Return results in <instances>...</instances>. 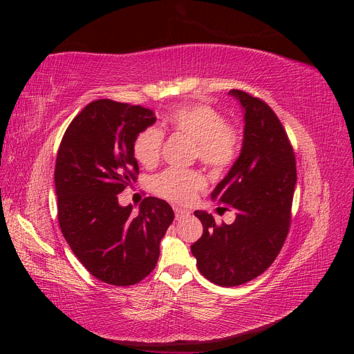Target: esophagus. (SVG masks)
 <instances>
[{"instance_id":"obj_1","label":"esophagus","mask_w":354,"mask_h":354,"mask_svg":"<svg viewBox=\"0 0 354 354\" xmlns=\"http://www.w3.org/2000/svg\"><path fill=\"white\" fill-rule=\"evenodd\" d=\"M174 212H176V220H181V218H185V217L189 216V211L187 209L178 208V207L174 208Z\"/></svg>"}]
</instances>
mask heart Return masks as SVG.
I'll list each match as a JSON object with an SVG mask.
<instances>
[{
    "label": "heart",
    "instance_id": "b5f03b06",
    "mask_svg": "<svg viewBox=\"0 0 354 354\" xmlns=\"http://www.w3.org/2000/svg\"><path fill=\"white\" fill-rule=\"evenodd\" d=\"M164 131L181 134L194 140V155L216 171L227 168L239 149V134L224 121L223 115L209 104L192 103L169 109L164 116ZM164 134L156 127H147L134 137V158L146 168L158 164ZM205 186V178L196 169L168 168L153 180L159 196L171 202L187 203Z\"/></svg>",
    "mask_w": 354,
    "mask_h": 354
}]
</instances>
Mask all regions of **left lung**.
<instances>
[{
    "instance_id": "8db88e82",
    "label": "left lung",
    "mask_w": 354,
    "mask_h": 354,
    "mask_svg": "<svg viewBox=\"0 0 354 354\" xmlns=\"http://www.w3.org/2000/svg\"><path fill=\"white\" fill-rule=\"evenodd\" d=\"M229 94L242 106L243 142L239 158L211 198L223 209H236V218L217 226L211 214L195 211L203 233L190 246L199 272L220 286L246 283L272 266L291 224L297 183L292 146L279 118L248 93Z\"/></svg>"
}]
</instances>
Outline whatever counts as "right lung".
<instances>
[{"label": "right lung", "mask_w": 354, "mask_h": 354, "mask_svg": "<svg viewBox=\"0 0 354 354\" xmlns=\"http://www.w3.org/2000/svg\"><path fill=\"white\" fill-rule=\"evenodd\" d=\"M155 121L151 109L100 99L73 118L62 138L55 169L60 229L85 269L104 283L145 279L174 220L162 199L145 198L137 214L118 202L138 173L134 137Z\"/></svg>", "instance_id": "right-lung-1"}]
</instances>
